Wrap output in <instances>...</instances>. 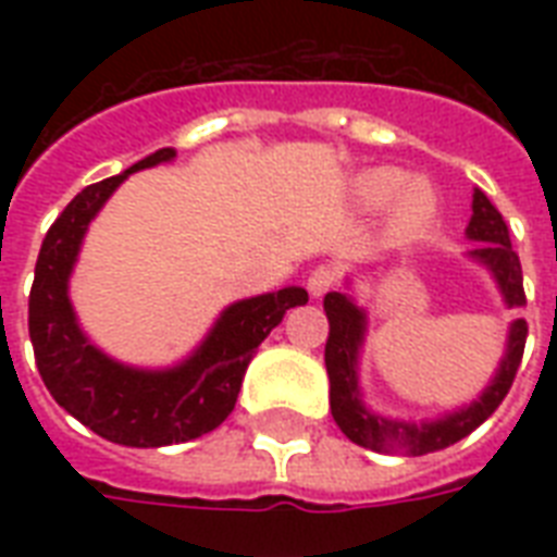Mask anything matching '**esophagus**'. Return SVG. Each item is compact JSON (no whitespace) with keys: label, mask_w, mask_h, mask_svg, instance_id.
Segmentation results:
<instances>
[{"label":"esophagus","mask_w":557,"mask_h":557,"mask_svg":"<svg viewBox=\"0 0 557 557\" xmlns=\"http://www.w3.org/2000/svg\"><path fill=\"white\" fill-rule=\"evenodd\" d=\"M335 283H338L335 269H330V265H318V269L309 274V280H306V288L312 292V297H323L332 286H335Z\"/></svg>","instance_id":"34e87169"}]
</instances>
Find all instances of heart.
Segmentation results:
<instances>
[{"mask_svg":"<svg viewBox=\"0 0 557 557\" xmlns=\"http://www.w3.org/2000/svg\"><path fill=\"white\" fill-rule=\"evenodd\" d=\"M349 205L361 213H379L389 205L393 231L413 236L431 225L440 199H436V187L428 178H407L405 170L379 164L352 176Z\"/></svg>","mask_w":557,"mask_h":557,"instance_id":"b5f03b06","label":"heart"}]
</instances>
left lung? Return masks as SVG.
Returning a JSON list of instances; mask_svg holds the SVG:
<instances>
[{
  "label": "left lung",
  "instance_id": "left-lung-1",
  "mask_svg": "<svg viewBox=\"0 0 557 557\" xmlns=\"http://www.w3.org/2000/svg\"><path fill=\"white\" fill-rule=\"evenodd\" d=\"M466 236L474 243L466 257L480 262L492 274L503 304L509 309L527 306L523 271H520L518 253L511 251L509 227L503 222L500 210L494 208L480 187H474ZM323 312L330 318V338H326L323 361H326V372H330V407L335 422H338L341 431L347 433V440H352L361 448H370L375 454H407V457H422V454H433V450H442L454 442L466 440L468 433L476 431L500 407L520 367L529 332L523 318L509 323L506 352H503L500 364L471 405L448 410L436 419H424V422H405V419H389V416L375 413L364 405V393L358 384L361 349H364L367 323H370L364 306H358L356 297L347 295V292H330L323 297Z\"/></svg>",
  "mask_w": 557,
  "mask_h": 557
}]
</instances>
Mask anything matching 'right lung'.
Instances as JSON below:
<instances>
[{
	"mask_svg": "<svg viewBox=\"0 0 557 557\" xmlns=\"http://www.w3.org/2000/svg\"><path fill=\"white\" fill-rule=\"evenodd\" d=\"M173 159L176 150L164 147L121 176L77 193L48 227L28 297L30 344L48 393L89 431L126 448L178 445L219 428L234 410L257 347L292 306L309 300L300 286L236 300L219 312L190 356L159 370L124 364L91 344L69 297L83 236L126 178Z\"/></svg>",
	"mask_w": 557,
	"mask_h": 557,
	"instance_id": "obj_1",
	"label": "right lung"
}]
</instances>
